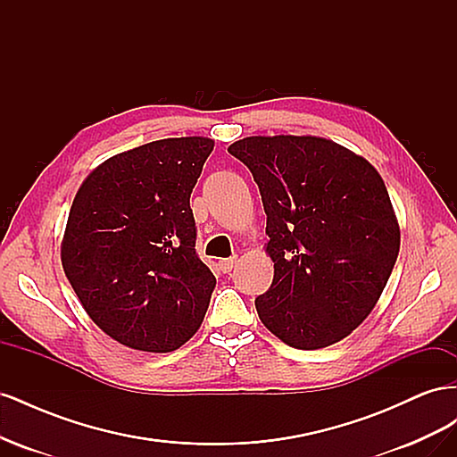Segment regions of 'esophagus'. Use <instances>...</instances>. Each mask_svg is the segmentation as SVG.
Listing matches in <instances>:
<instances>
[{
  "instance_id": "1",
  "label": "esophagus",
  "mask_w": 457,
  "mask_h": 457,
  "mask_svg": "<svg viewBox=\"0 0 457 457\" xmlns=\"http://www.w3.org/2000/svg\"><path fill=\"white\" fill-rule=\"evenodd\" d=\"M234 265H237V259H234V257L219 261V269L223 270V272H230L234 269Z\"/></svg>"
}]
</instances>
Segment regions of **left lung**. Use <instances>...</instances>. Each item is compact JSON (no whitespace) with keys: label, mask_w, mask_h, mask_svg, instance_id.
Instances as JSON below:
<instances>
[{"label":"left lung","mask_w":457,"mask_h":457,"mask_svg":"<svg viewBox=\"0 0 457 457\" xmlns=\"http://www.w3.org/2000/svg\"><path fill=\"white\" fill-rule=\"evenodd\" d=\"M250 168L267 213L265 328L301 351L353 334L376 307L400 250V227L373 165L324 137L255 135L228 146Z\"/></svg>","instance_id":"8db88e82"}]
</instances>
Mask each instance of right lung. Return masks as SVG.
<instances>
[{"instance_id":"obj_1","label":"right lung","mask_w":457,"mask_h":457,"mask_svg":"<svg viewBox=\"0 0 457 457\" xmlns=\"http://www.w3.org/2000/svg\"><path fill=\"white\" fill-rule=\"evenodd\" d=\"M173 137L121 152L78 188L61 244L68 282L106 336L171 353L196 334L215 276L196 255L190 195L213 150Z\"/></svg>"}]
</instances>
